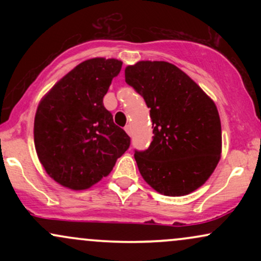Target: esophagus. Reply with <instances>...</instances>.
<instances>
[{
	"label": "esophagus",
	"instance_id": "1",
	"mask_svg": "<svg viewBox=\"0 0 261 261\" xmlns=\"http://www.w3.org/2000/svg\"><path fill=\"white\" fill-rule=\"evenodd\" d=\"M125 131H126V133L131 136V135H133V126H131L130 124L126 125V126H125Z\"/></svg>",
	"mask_w": 261,
	"mask_h": 261
}]
</instances>
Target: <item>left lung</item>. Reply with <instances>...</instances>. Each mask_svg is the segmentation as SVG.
I'll return each instance as SVG.
<instances>
[{
  "label": "left lung",
  "mask_w": 261,
  "mask_h": 261,
  "mask_svg": "<svg viewBox=\"0 0 261 261\" xmlns=\"http://www.w3.org/2000/svg\"><path fill=\"white\" fill-rule=\"evenodd\" d=\"M125 81L149 108L153 136L145 151L135 149L141 175L158 193H193L214 173L222 134L217 108L187 73L166 61H140Z\"/></svg>",
  "instance_id": "1"
}]
</instances>
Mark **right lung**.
Returning <instances> with one entry per match:
<instances>
[{
    "label": "right lung",
    "instance_id": "add662e5",
    "mask_svg": "<svg viewBox=\"0 0 261 261\" xmlns=\"http://www.w3.org/2000/svg\"><path fill=\"white\" fill-rule=\"evenodd\" d=\"M122 62L91 59L70 71L41 99L34 120L39 161L55 181L85 190L107 176L130 147L103 98Z\"/></svg>",
    "mask_w": 261,
    "mask_h": 261
}]
</instances>
